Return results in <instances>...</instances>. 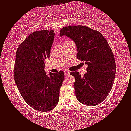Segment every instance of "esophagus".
Masks as SVG:
<instances>
[{"label": "esophagus", "mask_w": 131, "mask_h": 131, "mask_svg": "<svg viewBox=\"0 0 131 131\" xmlns=\"http://www.w3.org/2000/svg\"><path fill=\"white\" fill-rule=\"evenodd\" d=\"M64 73H65V75H69V74H70V72L69 71H67V70H65L64 71Z\"/></svg>", "instance_id": "1"}]
</instances>
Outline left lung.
<instances>
[{"label":"left lung","mask_w":131,"mask_h":131,"mask_svg":"<svg viewBox=\"0 0 131 131\" xmlns=\"http://www.w3.org/2000/svg\"><path fill=\"white\" fill-rule=\"evenodd\" d=\"M59 35L74 41L77 58L88 65L83 77L78 72L70 73L75 78L77 99L87 106L100 104L111 92L115 76V58L107 40L99 31L83 25L63 27Z\"/></svg>","instance_id":"1"}]
</instances>
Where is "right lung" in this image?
Segmentation results:
<instances>
[{"label":"right lung","mask_w":131,"mask_h":131,"mask_svg":"<svg viewBox=\"0 0 131 131\" xmlns=\"http://www.w3.org/2000/svg\"><path fill=\"white\" fill-rule=\"evenodd\" d=\"M54 36L53 30L33 32L19 45L16 54L14 78L19 92L29 106L42 112L56 106L64 78L62 71L48 76L44 70Z\"/></svg>","instance_id":"add662e5"}]
</instances>
